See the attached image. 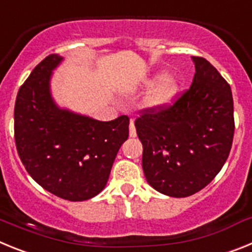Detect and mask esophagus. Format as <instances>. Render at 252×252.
<instances>
[{
    "instance_id": "obj_1",
    "label": "esophagus",
    "mask_w": 252,
    "mask_h": 252,
    "mask_svg": "<svg viewBox=\"0 0 252 252\" xmlns=\"http://www.w3.org/2000/svg\"><path fill=\"white\" fill-rule=\"evenodd\" d=\"M136 127H135V124H133V121L131 120L130 122V137H136Z\"/></svg>"
}]
</instances>
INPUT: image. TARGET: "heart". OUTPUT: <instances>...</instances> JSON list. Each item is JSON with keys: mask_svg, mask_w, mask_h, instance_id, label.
I'll return each instance as SVG.
<instances>
[{"mask_svg": "<svg viewBox=\"0 0 252 252\" xmlns=\"http://www.w3.org/2000/svg\"><path fill=\"white\" fill-rule=\"evenodd\" d=\"M149 94L146 103L150 107H164L166 104L170 103L173 99L177 97L178 92H179V81L174 77H166L162 74H158L154 77L153 81L150 83H155V82L161 81Z\"/></svg>", "mask_w": 252, "mask_h": 252, "instance_id": "1", "label": "heart"}]
</instances>
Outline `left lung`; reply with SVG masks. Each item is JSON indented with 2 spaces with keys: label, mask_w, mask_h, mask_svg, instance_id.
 <instances>
[{
  "label": "left lung",
  "mask_w": 252,
  "mask_h": 252,
  "mask_svg": "<svg viewBox=\"0 0 252 252\" xmlns=\"http://www.w3.org/2000/svg\"><path fill=\"white\" fill-rule=\"evenodd\" d=\"M192 59L195 73L188 90L173 103L142 110L135 120L148 183L177 198L194 194L215 179L235 132L230 84L208 60Z\"/></svg>",
  "instance_id": "left-lung-1"
}]
</instances>
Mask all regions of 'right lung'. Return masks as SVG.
Instances as JSON below:
<instances>
[{
  "label": "right lung",
  "mask_w": 252,
  "mask_h": 252,
  "mask_svg": "<svg viewBox=\"0 0 252 252\" xmlns=\"http://www.w3.org/2000/svg\"><path fill=\"white\" fill-rule=\"evenodd\" d=\"M63 58L41 60L20 87L15 103L19 157L37 184L66 201H87L106 186L130 119L97 121L60 110L49 91L51 70Z\"/></svg>",
  "instance_id": "add662e5"
}]
</instances>
